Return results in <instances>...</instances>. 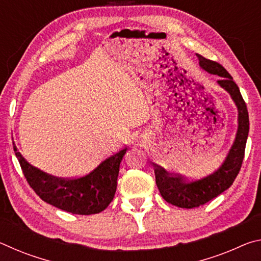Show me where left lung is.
<instances>
[{"instance_id": "left-lung-1", "label": "left lung", "mask_w": 261, "mask_h": 261, "mask_svg": "<svg viewBox=\"0 0 261 261\" xmlns=\"http://www.w3.org/2000/svg\"><path fill=\"white\" fill-rule=\"evenodd\" d=\"M197 57L202 70L221 77L218 84L230 94L237 107L238 127L235 140L223 163L214 173L205 177L188 179L180 175H170L163 168L154 165L155 182L162 198L169 204L180 208H193L204 205L231 187L241 170L250 127L246 105L232 77L218 62L207 60L199 54H197Z\"/></svg>"}]
</instances>
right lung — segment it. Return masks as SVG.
I'll list each match as a JSON object with an SVG mask.
<instances>
[{
	"instance_id": "1",
	"label": "right lung",
	"mask_w": 261,
	"mask_h": 261,
	"mask_svg": "<svg viewBox=\"0 0 261 261\" xmlns=\"http://www.w3.org/2000/svg\"><path fill=\"white\" fill-rule=\"evenodd\" d=\"M14 151L30 187L43 201L72 214L90 215L102 212L116 192L120 163L126 153L124 147L106 159L82 177H55L33 167L25 160L14 144Z\"/></svg>"
}]
</instances>
